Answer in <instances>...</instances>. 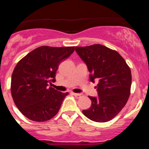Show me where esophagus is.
<instances>
[{
	"instance_id": "34e87169",
	"label": "esophagus",
	"mask_w": 149,
	"mask_h": 149,
	"mask_svg": "<svg viewBox=\"0 0 149 149\" xmlns=\"http://www.w3.org/2000/svg\"><path fill=\"white\" fill-rule=\"evenodd\" d=\"M73 95L75 96L76 98H81V97H83V96H84V95L81 94V93H73Z\"/></svg>"
}]
</instances>
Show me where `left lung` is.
Segmentation results:
<instances>
[{"label": "left lung", "instance_id": "left-lung-1", "mask_svg": "<svg viewBox=\"0 0 149 149\" xmlns=\"http://www.w3.org/2000/svg\"><path fill=\"white\" fill-rule=\"evenodd\" d=\"M75 51L87 65L90 81H98V96H89L92 105L83 113L94 122H108L118 115L128 100L131 68L116 51L102 45L76 47Z\"/></svg>", "mask_w": 149, "mask_h": 149}]
</instances>
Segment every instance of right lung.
<instances>
[{"mask_svg":"<svg viewBox=\"0 0 149 149\" xmlns=\"http://www.w3.org/2000/svg\"><path fill=\"white\" fill-rule=\"evenodd\" d=\"M74 51V47L41 46L17 63L12 74L11 94L14 103L27 119L45 122L59 112L68 93L49 86L61 61Z\"/></svg>","mask_w":149,"mask_h":149,"instance_id":"add662e5","label":"right lung"}]
</instances>
